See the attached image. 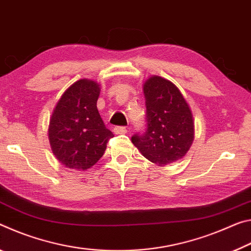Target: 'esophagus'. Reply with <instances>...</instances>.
<instances>
[{"instance_id":"obj_1","label":"esophagus","mask_w":251,"mask_h":251,"mask_svg":"<svg viewBox=\"0 0 251 251\" xmlns=\"http://www.w3.org/2000/svg\"><path fill=\"white\" fill-rule=\"evenodd\" d=\"M128 132V130H126V126H116L114 128V133L116 134H126Z\"/></svg>"}]
</instances>
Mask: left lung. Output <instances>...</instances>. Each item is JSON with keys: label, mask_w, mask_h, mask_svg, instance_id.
I'll return each mask as SVG.
<instances>
[{"label": "left lung", "mask_w": 251, "mask_h": 251, "mask_svg": "<svg viewBox=\"0 0 251 251\" xmlns=\"http://www.w3.org/2000/svg\"><path fill=\"white\" fill-rule=\"evenodd\" d=\"M147 130L133 134V145L142 155L158 166L182 159L195 139L191 110L180 90L169 80L153 75L143 84Z\"/></svg>", "instance_id": "8db88e82"}]
</instances>
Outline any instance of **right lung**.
<instances>
[{"instance_id":"1","label":"right lung","mask_w":251,"mask_h":251,"mask_svg":"<svg viewBox=\"0 0 251 251\" xmlns=\"http://www.w3.org/2000/svg\"><path fill=\"white\" fill-rule=\"evenodd\" d=\"M99 94L96 81L81 79L65 90L52 112L48 131L52 152L70 169L94 166L113 137L98 111Z\"/></svg>"}]
</instances>
